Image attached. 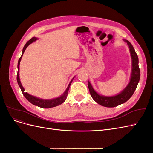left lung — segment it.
Instances as JSON below:
<instances>
[{
  "label": "left lung",
  "instance_id": "obj_1",
  "mask_svg": "<svg viewBox=\"0 0 153 153\" xmlns=\"http://www.w3.org/2000/svg\"><path fill=\"white\" fill-rule=\"evenodd\" d=\"M129 48L131 57V73L129 84L119 94L112 96H105L99 94L92 86L89 81H88V87L91 96L97 103L105 107H115L119 105H121L131 98L134 92L136 90L137 85L139 82L140 78V71L138 66V58L132 45L128 40L124 39Z\"/></svg>",
  "mask_w": 153,
  "mask_h": 153
}]
</instances>
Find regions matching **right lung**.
<instances>
[{
  "label": "right lung",
  "instance_id": "1",
  "mask_svg": "<svg viewBox=\"0 0 153 153\" xmlns=\"http://www.w3.org/2000/svg\"><path fill=\"white\" fill-rule=\"evenodd\" d=\"M38 39V38H36V37H33V38H31L29 41H27L26 43V44L25 45L24 48H23L22 50V53L21 57H20L19 60H18V73H17V77H16V79H17V82H18V84L19 87H20L21 91L22 94H24V96L25 97V98L28 100L30 103H31L32 104H33L34 105L36 106H38L39 107L41 108H52V107H55V106H58L61 105L62 103H63L64 101H66V98H67V96H68V91L69 89V87L71 85V82H73V80L74 79V76L72 80L69 82V84L67 87V89H66V91H64V93L61 95L59 97H57L56 98H53V99H48V100H45V99H41L38 98V97H36L34 96H32L30 95L29 94L27 93V92H25L24 91V88L23 87L22 84H21V82L20 80V76H19V71H20V63L21 61V59L22 57L23 56V54H24V52L25 49L27 48V47H28V46L31 44L32 43H33L34 41H36Z\"/></svg>",
  "mask_w": 153,
  "mask_h": 153
}]
</instances>
